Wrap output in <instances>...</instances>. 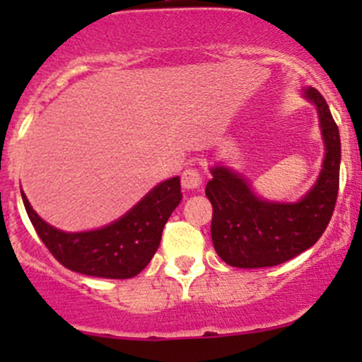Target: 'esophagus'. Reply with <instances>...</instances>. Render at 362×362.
<instances>
[{
    "label": "esophagus",
    "mask_w": 362,
    "mask_h": 362,
    "mask_svg": "<svg viewBox=\"0 0 362 362\" xmlns=\"http://www.w3.org/2000/svg\"><path fill=\"white\" fill-rule=\"evenodd\" d=\"M203 185V175L202 171L196 170V168H187L182 173V187L185 191H196Z\"/></svg>",
    "instance_id": "esophagus-1"
}]
</instances>
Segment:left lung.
Segmentation results:
<instances>
[{
    "label": "left lung",
    "mask_w": 362,
    "mask_h": 362,
    "mask_svg": "<svg viewBox=\"0 0 362 362\" xmlns=\"http://www.w3.org/2000/svg\"><path fill=\"white\" fill-rule=\"evenodd\" d=\"M303 96L315 105L326 152L319 178L299 202L262 199L243 175L222 164L210 168L211 180L204 192L214 208L211 242L226 264L235 268L282 264L310 249L329 224L339 185L338 126L319 90L308 87L303 89Z\"/></svg>",
    "instance_id": "1"
}]
</instances>
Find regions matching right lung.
Masks as SVG:
<instances>
[{
    "instance_id": "1",
    "label": "right lung",
    "mask_w": 362,
    "mask_h": 362,
    "mask_svg": "<svg viewBox=\"0 0 362 362\" xmlns=\"http://www.w3.org/2000/svg\"><path fill=\"white\" fill-rule=\"evenodd\" d=\"M29 221L50 254L71 272L100 279L136 276L154 257L164 224L182 199L180 178L148 191L127 214L105 228L66 233L47 224L21 189Z\"/></svg>"
}]
</instances>
